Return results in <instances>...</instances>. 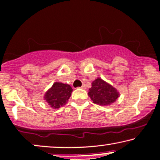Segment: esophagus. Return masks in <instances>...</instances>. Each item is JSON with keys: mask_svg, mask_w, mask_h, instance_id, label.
I'll use <instances>...</instances> for the list:
<instances>
[{"mask_svg": "<svg viewBox=\"0 0 160 160\" xmlns=\"http://www.w3.org/2000/svg\"><path fill=\"white\" fill-rule=\"evenodd\" d=\"M80 88H82V89H86V86L83 84V85H82V86H81V87H80Z\"/></svg>", "mask_w": 160, "mask_h": 160, "instance_id": "34e87169", "label": "esophagus"}]
</instances>
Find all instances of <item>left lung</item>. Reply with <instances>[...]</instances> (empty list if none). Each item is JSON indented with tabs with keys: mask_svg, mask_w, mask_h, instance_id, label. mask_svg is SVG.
<instances>
[{
	"mask_svg": "<svg viewBox=\"0 0 160 160\" xmlns=\"http://www.w3.org/2000/svg\"><path fill=\"white\" fill-rule=\"evenodd\" d=\"M88 95L95 104L108 106L116 101L119 97V92L110 84L98 78L92 82Z\"/></svg>",
	"mask_w": 160,
	"mask_h": 160,
	"instance_id": "1",
	"label": "left lung"
}]
</instances>
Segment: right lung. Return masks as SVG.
<instances>
[{"label":"right lung","mask_w":160,"mask_h":160,"mask_svg":"<svg viewBox=\"0 0 160 160\" xmlns=\"http://www.w3.org/2000/svg\"><path fill=\"white\" fill-rule=\"evenodd\" d=\"M72 91V88L68 84L56 82L46 92L44 99L52 108L58 109L67 103Z\"/></svg>","instance_id":"obj_1"}]
</instances>
